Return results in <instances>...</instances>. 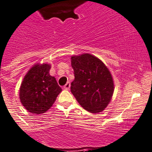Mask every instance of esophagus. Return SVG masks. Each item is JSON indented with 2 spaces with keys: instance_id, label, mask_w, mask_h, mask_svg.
<instances>
[{
  "instance_id": "1",
  "label": "esophagus",
  "mask_w": 152,
  "mask_h": 152,
  "mask_svg": "<svg viewBox=\"0 0 152 152\" xmlns=\"http://www.w3.org/2000/svg\"><path fill=\"white\" fill-rule=\"evenodd\" d=\"M70 87H71V83L70 82H67V84L64 86V88L66 90H69Z\"/></svg>"
}]
</instances>
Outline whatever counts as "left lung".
Returning a JSON list of instances; mask_svg holds the SVG:
<instances>
[{
  "label": "left lung",
  "instance_id": "left-lung-1",
  "mask_svg": "<svg viewBox=\"0 0 152 152\" xmlns=\"http://www.w3.org/2000/svg\"><path fill=\"white\" fill-rule=\"evenodd\" d=\"M71 61L75 73L71 93L85 110L92 113L102 112L114 91L110 70L101 60L90 53L72 56Z\"/></svg>",
  "mask_w": 152,
  "mask_h": 152
}]
</instances>
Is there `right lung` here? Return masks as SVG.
<instances>
[{"label": "right lung", "mask_w": 152, "mask_h": 152, "mask_svg": "<svg viewBox=\"0 0 152 152\" xmlns=\"http://www.w3.org/2000/svg\"><path fill=\"white\" fill-rule=\"evenodd\" d=\"M51 65L36 64L27 72L19 89L20 101L28 112L44 113L53 106L62 89L50 75Z\"/></svg>", "instance_id": "right-lung-1"}]
</instances>
